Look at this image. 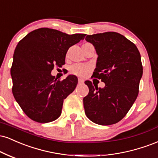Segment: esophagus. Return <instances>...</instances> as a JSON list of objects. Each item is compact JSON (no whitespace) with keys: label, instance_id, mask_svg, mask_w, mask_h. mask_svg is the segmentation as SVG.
<instances>
[{"label":"esophagus","instance_id":"34e87169","mask_svg":"<svg viewBox=\"0 0 158 158\" xmlns=\"http://www.w3.org/2000/svg\"><path fill=\"white\" fill-rule=\"evenodd\" d=\"M78 81H79V84H81V83H84V80H83L82 79H78Z\"/></svg>","mask_w":158,"mask_h":158}]
</instances>
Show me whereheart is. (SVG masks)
Listing matches in <instances>:
<instances>
[{
    "label": "heart",
    "instance_id": "heart-1",
    "mask_svg": "<svg viewBox=\"0 0 158 158\" xmlns=\"http://www.w3.org/2000/svg\"><path fill=\"white\" fill-rule=\"evenodd\" d=\"M90 67L87 64H75L71 67V72L74 75L77 76L79 77H86L90 71Z\"/></svg>",
    "mask_w": 158,
    "mask_h": 158
}]
</instances>
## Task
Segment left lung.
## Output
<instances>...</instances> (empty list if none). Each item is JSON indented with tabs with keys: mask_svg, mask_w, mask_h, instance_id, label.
I'll return each instance as SVG.
<instances>
[{
	"mask_svg": "<svg viewBox=\"0 0 158 158\" xmlns=\"http://www.w3.org/2000/svg\"><path fill=\"white\" fill-rule=\"evenodd\" d=\"M85 40L94 45L98 54L93 77L105 87L85 81L89 88L83 98L85 113L97 124H114L127 115L138 95L143 75L140 52L133 43L117 32L87 35Z\"/></svg>",
	"mask_w": 158,
	"mask_h": 158,
	"instance_id": "left-lung-1",
	"label": "left lung"
}]
</instances>
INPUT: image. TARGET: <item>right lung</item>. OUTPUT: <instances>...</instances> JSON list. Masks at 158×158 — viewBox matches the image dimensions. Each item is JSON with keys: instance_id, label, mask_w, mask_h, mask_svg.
Listing matches in <instances>:
<instances>
[{"instance_id": "right-lung-1", "label": "right lung", "mask_w": 158, "mask_h": 158, "mask_svg": "<svg viewBox=\"0 0 158 158\" xmlns=\"http://www.w3.org/2000/svg\"><path fill=\"white\" fill-rule=\"evenodd\" d=\"M85 36L40 28L28 33L17 45L11 68L12 94L31 120L48 123L60 116L64 99L75 90L78 79L69 75L57 80L51 72L55 65L64 64L70 47Z\"/></svg>"}]
</instances>
